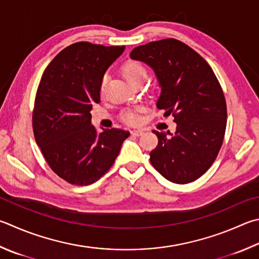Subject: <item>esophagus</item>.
I'll return each mask as SVG.
<instances>
[{"mask_svg":"<svg viewBox=\"0 0 259 259\" xmlns=\"http://www.w3.org/2000/svg\"><path fill=\"white\" fill-rule=\"evenodd\" d=\"M131 134L135 136H142L144 134V130L143 129H134V130H131Z\"/></svg>","mask_w":259,"mask_h":259,"instance_id":"obj_1","label":"esophagus"}]
</instances>
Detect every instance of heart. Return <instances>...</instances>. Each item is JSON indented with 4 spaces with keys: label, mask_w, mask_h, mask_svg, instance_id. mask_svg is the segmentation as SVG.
I'll return each instance as SVG.
<instances>
[{
    "label": "heart",
    "mask_w": 259,
    "mask_h": 259,
    "mask_svg": "<svg viewBox=\"0 0 259 259\" xmlns=\"http://www.w3.org/2000/svg\"><path fill=\"white\" fill-rule=\"evenodd\" d=\"M121 72L125 78V80L130 84L139 80V79L146 78V76H147L146 69L142 64L138 62H135V61H126L125 63H123V65H122L121 68ZM105 82H106V77L102 79V82H101L102 89L104 87ZM122 119H123L126 123L134 124V123H137L139 121V116L137 114V111H129V112H125V113L122 115Z\"/></svg>",
    "instance_id": "heart-1"
}]
</instances>
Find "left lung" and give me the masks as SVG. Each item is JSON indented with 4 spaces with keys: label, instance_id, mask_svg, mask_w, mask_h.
<instances>
[{
    "label": "left lung",
    "instance_id": "obj_1",
    "mask_svg": "<svg viewBox=\"0 0 259 259\" xmlns=\"http://www.w3.org/2000/svg\"><path fill=\"white\" fill-rule=\"evenodd\" d=\"M130 58L153 69L161 87L156 106L172 114L176 133H158L150 163L168 181L185 185L215 161L227 126V103L209 64L189 46L167 38L137 46Z\"/></svg>",
    "mask_w": 259,
    "mask_h": 259
}]
</instances>
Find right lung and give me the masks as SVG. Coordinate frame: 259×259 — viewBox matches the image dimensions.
<instances>
[{
  "label": "right lung",
  "mask_w": 259,
  "mask_h": 259,
  "mask_svg": "<svg viewBox=\"0 0 259 259\" xmlns=\"http://www.w3.org/2000/svg\"><path fill=\"white\" fill-rule=\"evenodd\" d=\"M125 46L79 41L52 60L35 98L32 129L52 170L71 185L88 186L113 165L129 131L92 125L93 104L101 102L106 70Z\"/></svg>",
  "instance_id": "1"
}]
</instances>
